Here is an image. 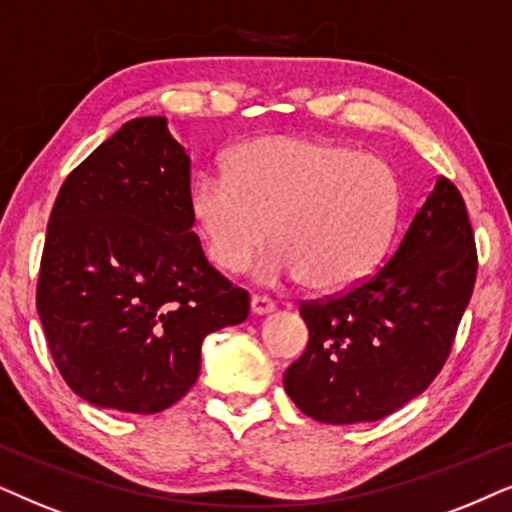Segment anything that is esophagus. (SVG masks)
<instances>
[{"label": "esophagus", "instance_id": "34e87169", "mask_svg": "<svg viewBox=\"0 0 512 512\" xmlns=\"http://www.w3.org/2000/svg\"><path fill=\"white\" fill-rule=\"evenodd\" d=\"M250 309H252V313H257V316H264V313L274 311L276 304H274V299L267 295H252Z\"/></svg>", "mask_w": 512, "mask_h": 512}]
</instances>
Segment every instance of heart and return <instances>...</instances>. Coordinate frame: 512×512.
I'll use <instances>...</instances> for the list:
<instances>
[{
  "label": "heart",
  "instance_id": "b5f03b06",
  "mask_svg": "<svg viewBox=\"0 0 512 512\" xmlns=\"http://www.w3.org/2000/svg\"><path fill=\"white\" fill-rule=\"evenodd\" d=\"M400 187L386 161L335 142L267 135L243 145L227 170L201 175L192 217L208 257L241 271L271 234L267 278L342 290L377 267L391 241Z\"/></svg>",
  "mask_w": 512,
  "mask_h": 512
}]
</instances>
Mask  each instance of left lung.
I'll return each instance as SVG.
<instances>
[{"mask_svg": "<svg viewBox=\"0 0 512 512\" xmlns=\"http://www.w3.org/2000/svg\"><path fill=\"white\" fill-rule=\"evenodd\" d=\"M475 276L466 203L438 177L374 274L299 304L309 344L285 372L292 403L323 424L377 421L400 410L447 363Z\"/></svg>", "mask_w": 512, "mask_h": 512, "instance_id": "1", "label": "left lung"}]
</instances>
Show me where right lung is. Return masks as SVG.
I'll use <instances>...</instances> for the list:
<instances>
[{
    "label": "right lung",
    "instance_id": "1",
    "mask_svg": "<svg viewBox=\"0 0 512 512\" xmlns=\"http://www.w3.org/2000/svg\"><path fill=\"white\" fill-rule=\"evenodd\" d=\"M192 161L166 117L133 119L67 175L39 264L53 363L86 403L154 414L196 384L201 344L250 295L192 231Z\"/></svg>",
    "mask_w": 512,
    "mask_h": 512
}]
</instances>
